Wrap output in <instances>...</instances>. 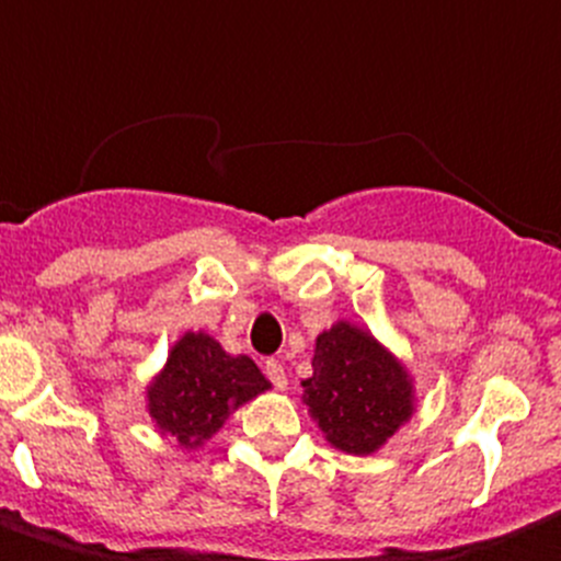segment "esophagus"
I'll list each match as a JSON object with an SVG mask.
<instances>
[{
    "label": "esophagus",
    "instance_id": "1",
    "mask_svg": "<svg viewBox=\"0 0 561 561\" xmlns=\"http://www.w3.org/2000/svg\"><path fill=\"white\" fill-rule=\"evenodd\" d=\"M265 375L271 378V383H274L276 389H285L287 387V375H285V367H282L279 358H267L265 362Z\"/></svg>",
    "mask_w": 561,
    "mask_h": 561
}]
</instances>
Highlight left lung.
Instances as JSON below:
<instances>
[{"instance_id":"obj_1","label":"left lung","mask_w":561,"mask_h":561,"mask_svg":"<svg viewBox=\"0 0 561 561\" xmlns=\"http://www.w3.org/2000/svg\"><path fill=\"white\" fill-rule=\"evenodd\" d=\"M305 403L335 449L369 455L412 415L407 369L347 321L316 341L313 378L301 383Z\"/></svg>"}]
</instances>
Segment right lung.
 I'll return each instance as SVG.
<instances>
[{"instance_id": "obj_1", "label": "right lung", "mask_w": 561, "mask_h": 561, "mask_svg": "<svg viewBox=\"0 0 561 561\" xmlns=\"http://www.w3.org/2000/svg\"><path fill=\"white\" fill-rule=\"evenodd\" d=\"M271 383L248 355H228L214 339L186 333L149 387V412L183 446H199L240 403Z\"/></svg>"}]
</instances>
